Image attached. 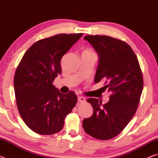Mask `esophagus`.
<instances>
[{"mask_svg":"<svg viewBox=\"0 0 158 158\" xmlns=\"http://www.w3.org/2000/svg\"><path fill=\"white\" fill-rule=\"evenodd\" d=\"M85 101V98L82 97V96H79V97H78V102L79 103H83Z\"/></svg>","mask_w":158,"mask_h":158,"instance_id":"esophagus-1","label":"esophagus"}]
</instances>
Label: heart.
Here are the masks:
<instances>
[{
    "label": "heart",
    "mask_w": 158,
    "mask_h": 158,
    "mask_svg": "<svg viewBox=\"0 0 158 158\" xmlns=\"http://www.w3.org/2000/svg\"><path fill=\"white\" fill-rule=\"evenodd\" d=\"M85 52H90V53H93V52H92L91 51H90V50H87V51H85Z\"/></svg>",
    "instance_id": "b5f03b06"
}]
</instances>
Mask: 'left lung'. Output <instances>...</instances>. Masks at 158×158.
I'll list each match as a JSON object with an SVG mask.
<instances>
[{"label":"left lung","instance_id":"obj_1","mask_svg":"<svg viewBox=\"0 0 158 158\" xmlns=\"http://www.w3.org/2000/svg\"><path fill=\"white\" fill-rule=\"evenodd\" d=\"M94 48L99 62L94 81L111 93L105 105L96 98L87 99L93 115L83 121L84 131L98 139H110L126 127L137 111L143 82L137 56L125 42L106 35L84 37Z\"/></svg>","mask_w":158,"mask_h":158}]
</instances>
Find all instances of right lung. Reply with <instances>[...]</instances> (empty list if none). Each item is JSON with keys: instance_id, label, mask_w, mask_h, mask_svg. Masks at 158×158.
Wrapping results in <instances>:
<instances>
[{"instance_id": "1", "label": "right lung", "mask_w": 158, "mask_h": 158, "mask_svg": "<svg viewBox=\"0 0 158 158\" xmlns=\"http://www.w3.org/2000/svg\"><path fill=\"white\" fill-rule=\"evenodd\" d=\"M83 33L59 34L36 42L16 70L15 98L19 112L31 130L42 135L63 129L65 116L76 105L73 91L63 94L52 84L61 74V58Z\"/></svg>"}]
</instances>
